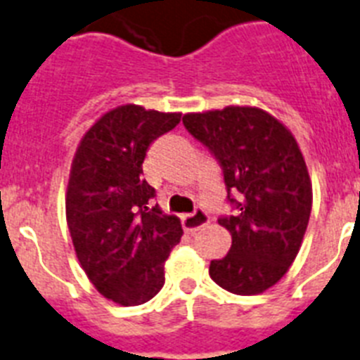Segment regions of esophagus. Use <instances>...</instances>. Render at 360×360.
Returning a JSON list of instances; mask_svg holds the SVG:
<instances>
[{
	"mask_svg": "<svg viewBox=\"0 0 360 360\" xmlns=\"http://www.w3.org/2000/svg\"><path fill=\"white\" fill-rule=\"evenodd\" d=\"M181 221H183V229L186 232H195L199 231L201 226H205L208 223V216L203 210H195L194 214H185L181 216Z\"/></svg>",
	"mask_w": 360,
	"mask_h": 360,
	"instance_id": "obj_1",
	"label": "esophagus"
}]
</instances>
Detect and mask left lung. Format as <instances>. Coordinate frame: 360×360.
Returning <instances> with one entry per match:
<instances>
[{"label":"left lung","instance_id":"obj_1","mask_svg":"<svg viewBox=\"0 0 360 360\" xmlns=\"http://www.w3.org/2000/svg\"><path fill=\"white\" fill-rule=\"evenodd\" d=\"M183 124L216 155L236 205L217 219L232 245L210 262V278L234 295L267 291L289 271L309 223L313 188L297 139L256 105L186 113Z\"/></svg>","mask_w":360,"mask_h":360}]
</instances>
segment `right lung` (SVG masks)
<instances>
[{
	"instance_id": "obj_1",
	"label": "right lung",
	"mask_w": 360,
	"mask_h": 360,
	"mask_svg": "<svg viewBox=\"0 0 360 360\" xmlns=\"http://www.w3.org/2000/svg\"><path fill=\"white\" fill-rule=\"evenodd\" d=\"M181 113L124 104L105 111L78 143L69 170L65 217L77 258L95 289L120 306H139L165 285V262L179 243V217L152 207L143 179L148 146Z\"/></svg>"
}]
</instances>
